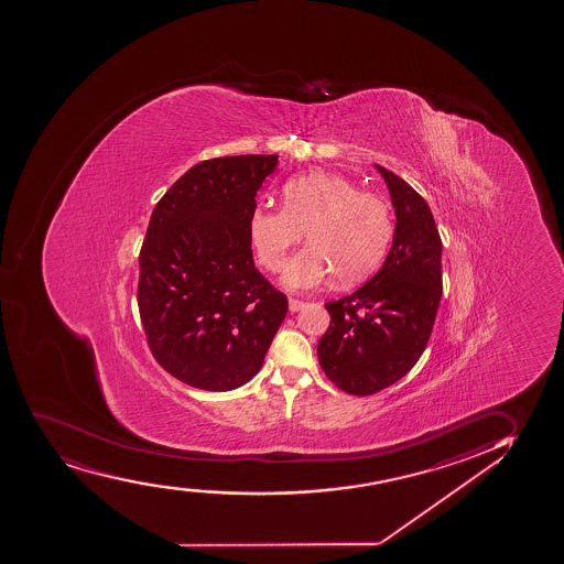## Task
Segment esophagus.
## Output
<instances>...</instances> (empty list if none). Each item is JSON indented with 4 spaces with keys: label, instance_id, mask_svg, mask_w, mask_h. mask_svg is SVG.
<instances>
[{
    "label": "esophagus",
    "instance_id": "obj_1",
    "mask_svg": "<svg viewBox=\"0 0 564 564\" xmlns=\"http://www.w3.org/2000/svg\"><path fill=\"white\" fill-rule=\"evenodd\" d=\"M288 305H290V311L292 312H299L303 306L306 305L305 301H299V299L290 297V301H288Z\"/></svg>",
    "mask_w": 564,
    "mask_h": 564
}]
</instances>
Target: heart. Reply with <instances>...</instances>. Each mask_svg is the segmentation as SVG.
Instances as JSON below:
<instances>
[{
    "label": "heart",
    "mask_w": 564,
    "mask_h": 564,
    "mask_svg": "<svg viewBox=\"0 0 564 564\" xmlns=\"http://www.w3.org/2000/svg\"><path fill=\"white\" fill-rule=\"evenodd\" d=\"M282 208L256 207L248 237L269 272L285 267L303 231L306 245L285 269L288 290H312L335 274L337 284H356L380 265L393 237V218L380 195L359 192L344 176L314 171L282 188Z\"/></svg>",
    "instance_id": "heart-1"
}]
</instances>
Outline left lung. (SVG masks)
Wrapping results in <instances>:
<instances>
[{"label":"left lung","mask_w":564,"mask_h":564,"mask_svg":"<svg viewBox=\"0 0 564 564\" xmlns=\"http://www.w3.org/2000/svg\"><path fill=\"white\" fill-rule=\"evenodd\" d=\"M376 169L395 207L393 245L369 282L325 303L330 324L317 343L327 378L357 397L409 375L427 346L442 297V240L427 202L401 176Z\"/></svg>","instance_id":"left-lung-1"}]
</instances>
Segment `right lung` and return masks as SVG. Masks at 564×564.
<instances>
[{
	"instance_id": "right-lung-1",
	"label": "right lung",
	"mask_w": 564,
	"mask_h": 564,
	"mask_svg": "<svg viewBox=\"0 0 564 564\" xmlns=\"http://www.w3.org/2000/svg\"><path fill=\"white\" fill-rule=\"evenodd\" d=\"M279 155L188 169L150 216L137 303L155 361L176 380L231 391L258 375L288 297L253 265L248 214Z\"/></svg>"
}]
</instances>
